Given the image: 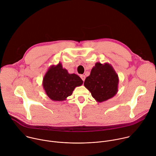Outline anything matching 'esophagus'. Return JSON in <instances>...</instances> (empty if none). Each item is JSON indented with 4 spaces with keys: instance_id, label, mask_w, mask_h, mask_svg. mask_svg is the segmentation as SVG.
I'll return each instance as SVG.
<instances>
[{
    "instance_id": "1",
    "label": "esophagus",
    "mask_w": 156,
    "mask_h": 156,
    "mask_svg": "<svg viewBox=\"0 0 156 156\" xmlns=\"http://www.w3.org/2000/svg\"><path fill=\"white\" fill-rule=\"evenodd\" d=\"M80 77H81V78L82 79V80H83V81L85 80V78H86L85 75H81L80 76Z\"/></svg>"
}]
</instances>
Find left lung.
I'll list each match as a JSON object with an SVG mask.
<instances>
[{
    "label": "left lung",
    "mask_w": 156,
    "mask_h": 156,
    "mask_svg": "<svg viewBox=\"0 0 156 156\" xmlns=\"http://www.w3.org/2000/svg\"><path fill=\"white\" fill-rule=\"evenodd\" d=\"M119 78L113 66L108 63L97 62L86 77L84 85L93 98L102 102L115 96L119 88Z\"/></svg>",
    "instance_id": "obj_1"
}]
</instances>
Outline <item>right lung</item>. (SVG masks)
Here are the masks:
<instances>
[{"mask_svg":"<svg viewBox=\"0 0 156 156\" xmlns=\"http://www.w3.org/2000/svg\"><path fill=\"white\" fill-rule=\"evenodd\" d=\"M81 78L70 74L63 69L62 63L51 65L48 69L42 80L43 89L47 96L54 101H63L72 94L75 88L83 84Z\"/></svg>","mask_w":156,"mask_h":156,"instance_id":"1","label":"right lung"}]
</instances>
